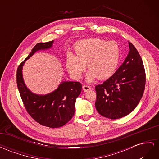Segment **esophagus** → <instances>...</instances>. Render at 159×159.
<instances>
[{"label": "esophagus", "mask_w": 159, "mask_h": 159, "mask_svg": "<svg viewBox=\"0 0 159 159\" xmlns=\"http://www.w3.org/2000/svg\"><path fill=\"white\" fill-rule=\"evenodd\" d=\"M91 89V86L87 85H83V89L84 91H87Z\"/></svg>", "instance_id": "esophagus-1"}]
</instances>
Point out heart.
Masks as SVG:
<instances>
[{
	"instance_id": "obj_1",
	"label": "heart",
	"mask_w": 159,
	"mask_h": 159,
	"mask_svg": "<svg viewBox=\"0 0 159 159\" xmlns=\"http://www.w3.org/2000/svg\"><path fill=\"white\" fill-rule=\"evenodd\" d=\"M120 55V48L115 41L91 38L75 43L74 54L67 56L66 66L74 79L81 78L87 65L89 71L88 81H91L96 78L105 80L117 70Z\"/></svg>"
}]
</instances>
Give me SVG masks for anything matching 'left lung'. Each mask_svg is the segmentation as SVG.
I'll return each mask as SVG.
<instances>
[{"label": "left lung", "mask_w": 159, "mask_h": 159, "mask_svg": "<svg viewBox=\"0 0 159 159\" xmlns=\"http://www.w3.org/2000/svg\"><path fill=\"white\" fill-rule=\"evenodd\" d=\"M129 52L123 64L112 76L95 86V108L102 116L117 119L134 109L142 98L146 74L138 51L131 42Z\"/></svg>", "instance_id": "8db88e82"}]
</instances>
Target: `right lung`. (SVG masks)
<instances>
[{
  "instance_id": "1",
  "label": "right lung",
  "mask_w": 159,
  "mask_h": 159,
  "mask_svg": "<svg viewBox=\"0 0 159 159\" xmlns=\"http://www.w3.org/2000/svg\"><path fill=\"white\" fill-rule=\"evenodd\" d=\"M54 41L38 43L26 58L18 66L16 83L26 110L31 117L41 125L50 128L62 127L70 121L75 112L76 98L81 91V84L77 81H63L53 92L45 95L32 93L24 82L22 66L28 60L40 50L48 49Z\"/></svg>"
}]
</instances>
